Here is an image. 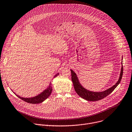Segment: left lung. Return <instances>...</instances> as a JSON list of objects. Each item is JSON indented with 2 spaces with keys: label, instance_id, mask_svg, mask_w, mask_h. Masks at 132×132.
Wrapping results in <instances>:
<instances>
[{
  "label": "left lung",
  "instance_id": "obj_1",
  "mask_svg": "<svg viewBox=\"0 0 132 132\" xmlns=\"http://www.w3.org/2000/svg\"><path fill=\"white\" fill-rule=\"evenodd\" d=\"M123 59V58H122ZM71 79L73 84L74 88L76 92V93L79 95L81 97L89 101H97L100 100H102L107 96L110 93H111L116 88L119 83H120L122 76H123V65H122L121 73L120 76V78L117 82V83L112 87H110V89L106 90V91L101 92H95L92 91H90L87 90H86L84 87L81 85L80 82H79V80L78 77L75 73L74 71L71 70Z\"/></svg>",
  "mask_w": 132,
  "mask_h": 132
}]
</instances>
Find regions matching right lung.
<instances>
[{
    "mask_svg": "<svg viewBox=\"0 0 132 132\" xmlns=\"http://www.w3.org/2000/svg\"><path fill=\"white\" fill-rule=\"evenodd\" d=\"M59 73H57L56 75H55L54 77H56ZM52 91V86H51V83H50L49 87L48 88L44 91L43 92H42L41 93H40V94L36 96H35L34 97H31V98H24V97H20L19 96L17 95L16 94V95L21 100L27 102V103H31V104H38V103H40L41 102H42L43 101H45V100H46L51 94Z\"/></svg>",
    "mask_w": 132,
    "mask_h": 132,
    "instance_id": "obj_1",
    "label": "right lung"
}]
</instances>
